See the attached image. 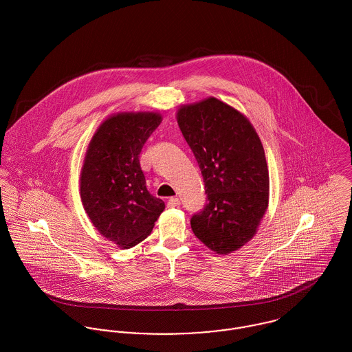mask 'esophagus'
<instances>
[{"mask_svg": "<svg viewBox=\"0 0 352 352\" xmlns=\"http://www.w3.org/2000/svg\"><path fill=\"white\" fill-rule=\"evenodd\" d=\"M168 207H177V206H180V199L179 198H176V197H173V198H170L169 201H168Z\"/></svg>", "mask_w": 352, "mask_h": 352, "instance_id": "obj_1", "label": "esophagus"}]
</instances>
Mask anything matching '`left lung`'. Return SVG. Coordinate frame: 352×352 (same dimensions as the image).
<instances>
[{"label":"left lung","instance_id":"8db88e82","mask_svg":"<svg viewBox=\"0 0 352 352\" xmlns=\"http://www.w3.org/2000/svg\"><path fill=\"white\" fill-rule=\"evenodd\" d=\"M184 140L201 168L207 203L191 218L194 234L221 254L241 248L268 206L265 154L250 120L210 98L177 112Z\"/></svg>","mask_w":352,"mask_h":352}]
</instances>
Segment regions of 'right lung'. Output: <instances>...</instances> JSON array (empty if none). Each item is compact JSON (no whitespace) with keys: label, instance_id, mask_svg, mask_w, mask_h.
Segmentation results:
<instances>
[{"label":"right lung","instance_id":"add662e5","mask_svg":"<svg viewBox=\"0 0 352 352\" xmlns=\"http://www.w3.org/2000/svg\"><path fill=\"white\" fill-rule=\"evenodd\" d=\"M161 122L153 112L108 118L94 135L81 172V199L94 226L120 248L145 240L165 204L146 188L140 154Z\"/></svg>","mask_w":352,"mask_h":352}]
</instances>
